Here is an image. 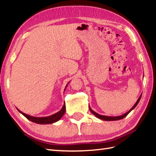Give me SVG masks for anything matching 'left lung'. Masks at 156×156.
<instances>
[{"mask_svg":"<svg viewBox=\"0 0 156 156\" xmlns=\"http://www.w3.org/2000/svg\"><path fill=\"white\" fill-rule=\"evenodd\" d=\"M141 97H142V94L140 95V96L139 97V98L137 99V102H136V104L133 105V107L130 109L128 112H126V113H125L124 114H123L122 115H119V116H108V115H100V114H98V113H96V112H95L94 110H92L91 108H90V107L89 106V108H90V112H92V113L95 115L96 117H97L99 119H102V120H105V121H114V120H119V119H123L124 118H125L126 115H127L130 112H131L132 110L134 109V108L136 107V106L137 105V104L139 103L140 100L141 99Z\"/></svg>","mask_w":156,"mask_h":156,"instance_id":"8db88e82","label":"left lung"}]
</instances>
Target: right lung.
<instances>
[{
	"mask_svg": "<svg viewBox=\"0 0 156 156\" xmlns=\"http://www.w3.org/2000/svg\"><path fill=\"white\" fill-rule=\"evenodd\" d=\"M67 85H66V86H67ZM66 88H65L64 90H66ZM17 110H19L20 113H21L24 115V116L26 117L28 119H29V120L31 122H33L34 123H37V124H53V123H54V122H58L62 117L63 116V115L65 113V111H66V106H65V102H64L63 107L62 108V109L59 112H58L57 113L54 114L53 115H50V116H46V117L32 116V115L23 113V112L20 111L19 109H18V108H17Z\"/></svg>",
	"mask_w": 156,
	"mask_h": 156,
	"instance_id": "right-lung-1",
	"label": "right lung"
}]
</instances>
